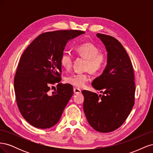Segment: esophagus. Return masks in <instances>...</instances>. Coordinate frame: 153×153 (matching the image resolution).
Masks as SVG:
<instances>
[{
  "instance_id": "obj_1",
  "label": "esophagus",
  "mask_w": 153,
  "mask_h": 153,
  "mask_svg": "<svg viewBox=\"0 0 153 153\" xmlns=\"http://www.w3.org/2000/svg\"><path fill=\"white\" fill-rule=\"evenodd\" d=\"M73 91H74V93H75V94H78V93H80V92H81V90L80 89H78V88H76V87L74 88Z\"/></svg>"
}]
</instances>
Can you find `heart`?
Wrapping results in <instances>:
<instances>
[{
	"instance_id": "heart-1",
	"label": "heart",
	"mask_w": 153,
	"mask_h": 153,
	"mask_svg": "<svg viewBox=\"0 0 153 153\" xmlns=\"http://www.w3.org/2000/svg\"><path fill=\"white\" fill-rule=\"evenodd\" d=\"M76 52L82 57L87 59L85 68L92 73L101 71L105 68L107 57L102 52H100V48L92 43H84L78 45ZM73 56L71 53L64 52L61 57V64L66 69H70L72 66ZM89 80V75L87 73H76L69 76L66 81L74 86L83 87Z\"/></svg>"
}]
</instances>
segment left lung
<instances>
[{"instance_id":"left-lung-1","label":"left lung","mask_w":153,"mask_h":153,"mask_svg":"<svg viewBox=\"0 0 153 153\" xmlns=\"http://www.w3.org/2000/svg\"><path fill=\"white\" fill-rule=\"evenodd\" d=\"M96 36L105 46L107 64L92 85L103 94L82 91L83 107L88 123L95 130L108 133L121 126L131 112L135 103V76L131 60L121 43L112 36Z\"/></svg>"}]
</instances>
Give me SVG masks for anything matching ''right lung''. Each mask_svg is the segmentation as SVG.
Here are the masks:
<instances>
[{
  "mask_svg": "<svg viewBox=\"0 0 153 153\" xmlns=\"http://www.w3.org/2000/svg\"><path fill=\"white\" fill-rule=\"evenodd\" d=\"M84 33L76 30L45 32L22 55L14 87L18 107L32 126L47 129L59 122L73 94L71 85L59 83L61 55L69 40ZM55 82L59 83L57 89L50 92V85Z\"/></svg>",
  "mask_w": 153,
  "mask_h": 153,
  "instance_id": "1",
  "label": "right lung"
}]
</instances>
